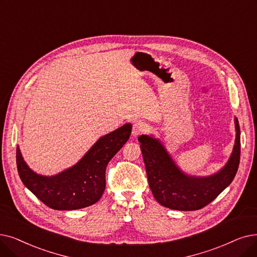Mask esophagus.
<instances>
[{
  "label": "esophagus",
  "instance_id": "1",
  "mask_svg": "<svg viewBox=\"0 0 257 257\" xmlns=\"http://www.w3.org/2000/svg\"><path fill=\"white\" fill-rule=\"evenodd\" d=\"M146 131V125L144 124L143 121H136L132 127V136L133 137H139L142 133Z\"/></svg>",
  "mask_w": 257,
  "mask_h": 257
}]
</instances>
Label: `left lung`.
I'll list each match as a JSON object with an SVG mask.
<instances>
[{"mask_svg":"<svg viewBox=\"0 0 257 257\" xmlns=\"http://www.w3.org/2000/svg\"><path fill=\"white\" fill-rule=\"evenodd\" d=\"M235 130V144L224 168L217 173L202 177L184 173L160 140L141 136L139 142L154 198L164 207L180 211L202 209L214 200L232 183L238 169L240 130L236 117Z\"/></svg>","mask_w":257,"mask_h":257,"instance_id":"8db88e82","label":"left lung"}]
</instances>
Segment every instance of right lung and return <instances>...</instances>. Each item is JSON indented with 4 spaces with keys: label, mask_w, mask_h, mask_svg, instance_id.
<instances>
[{
    "label": "right lung",
    "mask_w": 257,
    "mask_h": 257,
    "mask_svg": "<svg viewBox=\"0 0 257 257\" xmlns=\"http://www.w3.org/2000/svg\"><path fill=\"white\" fill-rule=\"evenodd\" d=\"M132 126L125 124L98 139L82 160L53 176L33 172L17 147L21 181L41 202L54 210H76L95 204L106 187V167L129 140Z\"/></svg>",
    "instance_id": "1"
}]
</instances>
